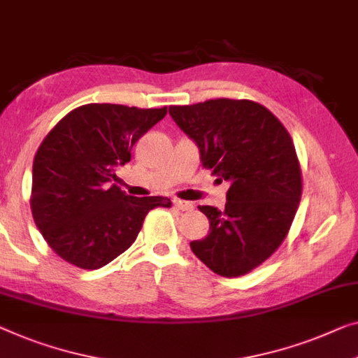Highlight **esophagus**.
Returning <instances> with one entry per match:
<instances>
[{
  "label": "esophagus",
  "instance_id": "34e87169",
  "mask_svg": "<svg viewBox=\"0 0 358 358\" xmlns=\"http://www.w3.org/2000/svg\"><path fill=\"white\" fill-rule=\"evenodd\" d=\"M173 206L177 207L178 210H191L193 209V204L188 201H181V199H173Z\"/></svg>",
  "mask_w": 358,
  "mask_h": 358
}]
</instances>
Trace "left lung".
Segmentation results:
<instances>
[{"instance_id": "obj_1", "label": "left lung", "mask_w": 358, "mask_h": 358, "mask_svg": "<svg viewBox=\"0 0 358 358\" xmlns=\"http://www.w3.org/2000/svg\"><path fill=\"white\" fill-rule=\"evenodd\" d=\"M169 112L196 141L202 167L231 183L225 210L197 207L210 233L191 243V250L213 273L246 275L281 246L301 202L302 170L292 138L265 106L249 99H209L170 106Z\"/></svg>"}]
</instances>
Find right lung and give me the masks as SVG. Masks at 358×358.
I'll list each match as a JSON object with an SVG mask.
<instances>
[{"label": "right lung", "instance_id": "add662e5", "mask_svg": "<svg viewBox=\"0 0 358 358\" xmlns=\"http://www.w3.org/2000/svg\"><path fill=\"white\" fill-rule=\"evenodd\" d=\"M161 109L122 104H83L69 112L41 141L34 159L31 215L55 252L83 270H96L131 246L145 217L170 207L167 197L127 196L115 169L162 120Z\"/></svg>", "mask_w": 358, "mask_h": 358}]
</instances>
